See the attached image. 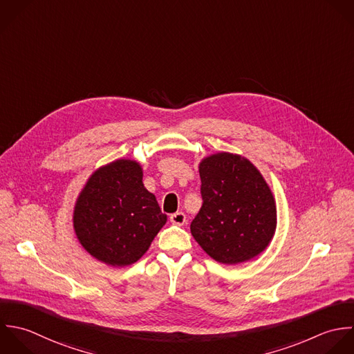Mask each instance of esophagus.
<instances>
[{
	"label": "esophagus",
	"instance_id": "34e87169",
	"mask_svg": "<svg viewBox=\"0 0 354 354\" xmlns=\"http://www.w3.org/2000/svg\"><path fill=\"white\" fill-rule=\"evenodd\" d=\"M171 223L176 226H183L186 223V215L183 212H175L171 215Z\"/></svg>",
	"mask_w": 354,
	"mask_h": 354
}]
</instances>
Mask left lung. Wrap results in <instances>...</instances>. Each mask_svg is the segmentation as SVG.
<instances>
[{
  "mask_svg": "<svg viewBox=\"0 0 354 354\" xmlns=\"http://www.w3.org/2000/svg\"><path fill=\"white\" fill-rule=\"evenodd\" d=\"M203 207L190 225L198 245L214 261L239 265L261 255L277 227L273 192L245 157L219 151L198 164Z\"/></svg>",
  "mask_w": 354,
  "mask_h": 354,
  "instance_id": "1",
  "label": "left lung"
}]
</instances>
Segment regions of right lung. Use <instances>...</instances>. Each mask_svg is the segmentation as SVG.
Listing matches in <instances>:
<instances>
[{"label":"right lung","instance_id":"right-lung-1","mask_svg":"<svg viewBox=\"0 0 354 354\" xmlns=\"http://www.w3.org/2000/svg\"><path fill=\"white\" fill-rule=\"evenodd\" d=\"M142 179L140 162L118 158L95 169L75 200L73 227L77 240L107 266L138 262L167 223V215Z\"/></svg>","mask_w":354,"mask_h":354}]
</instances>
